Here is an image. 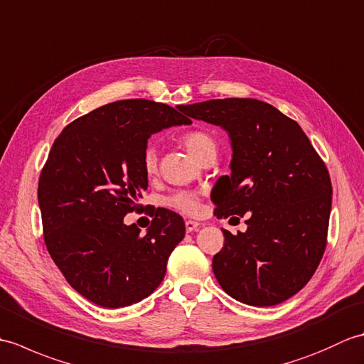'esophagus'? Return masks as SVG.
<instances>
[{
  "label": "esophagus",
  "instance_id": "34e87169",
  "mask_svg": "<svg viewBox=\"0 0 364 364\" xmlns=\"http://www.w3.org/2000/svg\"><path fill=\"white\" fill-rule=\"evenodd\" d=\"M184 225H186V231L188 233H192V231H197L198 230V227H200V223L198 222H196V220H186V223H184Z\"/></svg>",
  "mask_w": 364,
  "mask_h": 364
}]
</instances>
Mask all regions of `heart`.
<instances>
[{"instance_id": "b5f03b06", "label": "heart", "mask_w": 364, "mask_h": 364, "mask_svg": "<svg viewBox=\"0 0 364 364\" xmlns=\"http://www.w3.org/2000/svg\"><path fill=\"white\" fill-rule=\"evenodd\" d=\"M183 144L197 161L200 158H203L206 153L218 151V145H215L214 139L210 134L203 133V131H192V133H188L183 137ZM142 162H144V168L146 175H153L156 172L158 153L153 146H146L144 151ZM166 203L168 206L175 208L178 211L192 214L196 213L198 208V196L196 192H191V191H180V192H175L173 196H170L166 200Z\"/></svg>"}]
</instances>
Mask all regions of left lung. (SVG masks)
<instances>
[{"label":"left lung","mask_w":364,"mask_h":364,"mask_svg":"<svg viewBox=\"0 0 364 364\" xmlns=\"http://www.w3.org/2000/svg\"><path fill=\"white\" fill-rule=\"evenodd\" d=\"M225 129L230 175L215 181L218 218L247 215L244 233L223 230L213 270L228 296L253 306L288 300L310 282L327 242L331 181L297 122L255 98L176 106ZM239 219V218H231Z\"/></svg>","instance_id":"obj_1"}]
</instances>
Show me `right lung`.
I'll list each match as a JSON object with an SVG mask.
<instances>
[{"label": "right lung", "instance_id": "obj_1", "mask_svg": "<svg viewBox=\"0 0 364 364\" xmlns=\"http://www.w3.org/2000/svg\"><path fill=\"white\" fill-rule=\"evenodd\" d=\"M191 123L164 103L120 100L76 119L54 141L37 191L45 244L68 284L95 305L129 306L164 280L186 233L183 218L161 208L145 235L123 218L149 188L142 158L150 136Z\"/></svg>", "mask_w": 364, "mask_h": 364}]
</instances>
